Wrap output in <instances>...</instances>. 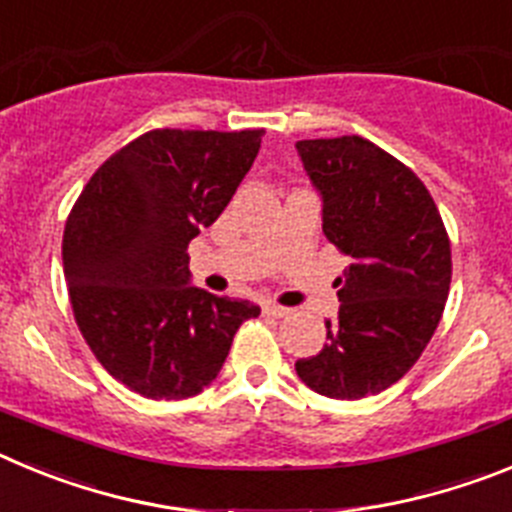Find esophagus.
<instances>
[{"instance_id": "1", "label": "esophagus", "mask_w": 512, "mask_h": 512, "mask_svg": "<svg viewBox=\"0 0 512 512\" xmlns=\"http://www.w3.org/2000/svg\"><path fill=\"white\" fill-rule=\"evenodd\" d=\"M264 310L269 312V315H274V318H284V315H289V307L277 305V302H266Z\"/></svg>"}]
</instances>
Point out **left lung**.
Listing matches in <instances>:
<instances>
[{"label":"left lung","instance_id":"obj_1","mask_svg":"<svg viewBox=\"0 0 512 512\" xmlns=\"http://www.w3.org/2000/svg\"><path fill=\"white\" fill-rule=\"evenodd\" d=\"M323 202V233L351 259L336 279L328 343L295 364L318 395L361 400L410 372L431 341L451 284V243L431 192L359 135L297 140Z\"/></svg>","mask_w":512,"mask_h":512}]
</instances>
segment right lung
Here are the masks:
<instances>
[{"instance_id":"1","label":"right lung","mask_w":512,"mask_h":512,"mask_svg":"<svg viewBox=\"0 0 512 512\" xmlns=\"http://www.w3.org/2000/svg\"><path fill=\"white\" fill-rule=\"evenodd\" d=\"M264 130H151L110 156L63 230V274L99 364L151 400L200 395L259 305L194 287L187 246L233 200Z\"/></svg>"}]
</instances>
